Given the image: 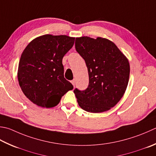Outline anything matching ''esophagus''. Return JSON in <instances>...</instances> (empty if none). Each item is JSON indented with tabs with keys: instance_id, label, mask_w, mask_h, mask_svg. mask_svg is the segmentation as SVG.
Wrapping results in <instances>:
<instances>
[{
	"instance_id": "obj_1",
	"label": "esophagus",
	"mask_w": 156,
	"mask_h": 156,
	"mask_svg": "<svg viewBox=\"0 0 156 156\" xmlns=\"http://www.w3.org/2000/svg\"><path fill=\"white\" fill-rule=\"evenodd\" d=\"M71 82H72V84L74 85V86H75V80H74H74H72L71 81Z\"/></svg>"
}]
</instances>
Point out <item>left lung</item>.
Here are the masks:
<instances>
[{"label":"left lung","instance_id":"obj_1","mask_svg":"<svg viewBox=\"0 0 156 156\" xmlns=\"http://www.w3.org/2000/svg\"><path fill=\"white\" fill-rule=\"evenodd\" d=\"M75 48L85 61L89 77L87 89L74 90L79 106L92 113L109 110L126 91L130 75L129 60L106 38H76Z\"/></svg>","mask_w":156,"mask_h":156}]
</instances>
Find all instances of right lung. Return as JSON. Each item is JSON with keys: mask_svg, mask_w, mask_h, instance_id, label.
Instances as JSON below:
<instances>
[{"mask_svg": "<svg viewBox=\"0 0 156 156\" xmlns=\"http://www.w3.org/2000/svg\"><path fill=\"white\" fill-rule=\"evenodd\" d=\"M75 38L46 34L30 42L21 55L17 72L20 86L27 99L38 106L50 108L74 88L64 78L63 56Z\"/></svg>", "mask_w": 156, "mask_h": 156, "instance_id": "add662e5", "label": "right lung"}]
</instances>
